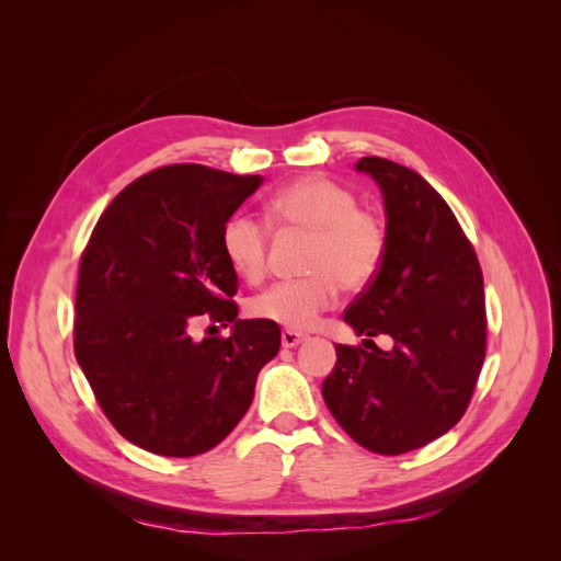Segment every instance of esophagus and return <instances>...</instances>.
I'll use <instances>...</instances> for the list:
<instances>
[{"label":"esophagus","instance_id":"esophagus-1","mask_svg":"<svg viewBox=\"0 0 561 561\" xmlns=\"http://www.w3.org/2000/svg\"><path fill=\"white\" fill-rule=\"evenodd\" d=\"M304 334H299V332H293V330H283V334H280V344H283V348H295V346H299L301 342H304Z\"/></svg>","mask_w":561,"mask_h":561}]
</instances>
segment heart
<instances>
[{
  "label": "heart",
  "mask_w": 561,
  "mask_h": 561,
  "mask_svg": "<svg viewBox=\"0 0 561 561\" xmlns=\"http://www.w3.org/2000/svg\"><path fill=\"white\" fill-rule=\"evenodd\" d=\"M271 227L311 231L304 257L307 278L283 280L250 299V313L293 332L311 330L330 311L339 285L358 293L377 278L386 257V227L344 184L309 175L285 184L266 203ZM268 227L239 213L222 229V252L241 278L257 283L266 274Z\"/></svg>",
  "instance_id": "obj_1"
}]
</instances>
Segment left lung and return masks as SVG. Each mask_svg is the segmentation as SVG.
Listing matches in <instances>:
<instances>
[{"mask_svg": "<svg viewBox=\"0 0 561 561\" xmlns=\"http://www.w3.org/2000/svg\"><path fill=\"white\" fill-rule=\"evenodd\" d=\"M355 168L381 190L386 257L344 313L369 336L365 348L336 346L322 398L360 447L398 456L445 435L468 410L486 351L484 280L468 236L426 180L379 157ZM379 333L393 350L370 342Z\"/></svg>", "mask_w": 561, "mask_h": 561, "instance_id": "left-lung-1", "label": "left lung"}]
</instances>
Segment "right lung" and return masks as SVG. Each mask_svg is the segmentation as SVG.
<instances>
[{"label": "right lung", "instance_id": "1", "mask_svg": "<svg viewBox=\"0 0 561 561\" xmlns=\"http://www.w3.org/2000/svg\"><path fill=\"white\" fill-rule=\"evenodd\" d=\"M260 175L198 163L157 168L100 215L79 260L75 355L100 410L128 443L159 456H198L243 419L280 328L239 320V276L222 229ZM198 317L229 337L194 343Z\"/></svg>", "mask_w": 561, "mask_h": 561}]
</instances>
